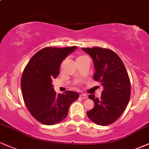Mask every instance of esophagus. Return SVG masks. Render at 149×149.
I'll list each match as a JSON object with an SVG mask.
<instances>
[{"label": "esophagus", "mask_w": 149, "mask_h": 149, "mask_svg": "<svg viewBox=\"0 0 149 149\" xmlns=\"http://www.w3.org/2000/svg\"><path fill=\"white\" fill-rule=\"evenodd\" d=\"M80 98H83V99H87V98H88V96H87V95H86L85 94H80Z\"/></svg>", "instance_id": "1"}]
</instances>
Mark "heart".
Listing matches in <instances>:
<instances>
[{
    "mask_svg": "<svg viewBox=\"0 0 149 149\" xmlns=\"http://www.w3.org/2000/svg\"><path fill=\"white\" fill-rule=\"evenodd\" d=\"M85 57H86L83 56V55H78V56L76 57V62H79V61H80V60H83V59L85 58Z\"/></svg>",
    "mask_w": 149,
    "mask_h": 149,
    "instance_id": "b5f03b06",
    "label": "heart"
}]
</instances>
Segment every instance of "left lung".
Masks as SVG:
<instances>
[{
	"mask_svg": "<svg viewBox=\"0 0 149 149\" xmlns=\"http://www.w3.org/2000/svg\"><path fill=\"white\" fill-rule=\"evenodd\" d=\"M82 49L92 57L95 68L94 79L103 87L100 98L89 95L94 106L87 115L96 124L107 126L119 119L128 103L130 82L128 72L122 60L112 50L99 47Z\"/></svg>",
	"mask_w": 149,
	"mask_h": 149,
	"instance_id": "8db88e82",
	"label": "left lung"
}]
</instances>
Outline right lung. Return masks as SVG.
Here are the masks:
<instances>
[{"mask_svg":"<svg viewBox=\"0 0 149 149\" xmlns=\"http://www.w3.org/2000/svg\"><path fill=\"white\" fill-rule=\"evenodd\" d=\"M76 48H43L30 59L23 71L21 81L23 101L32 116L43 124L60 123L67 116L71 104L79 97L72 91L56 94L52 84L59 75L62 61Z\"/></svg>","mask_w":149,"mask_h":149,"instance_id":"1","label":"right lung"}]
</instances>
